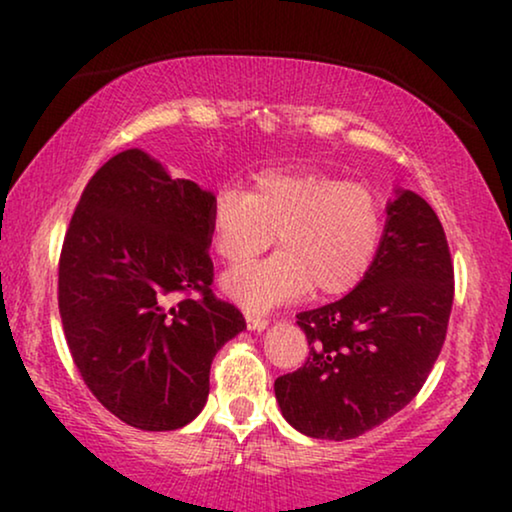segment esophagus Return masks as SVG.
I'll return each instance as SVG.
<instances>
[{"mask_svg":"<svg viewBox=\"0 0 512 512\" xmlns=\"http://www.w3.org/2000/svg\"><path fill=\"white\" fill-rule=\"evenodd\" d=\"M244 319H247V326L251 328V331H265V326H268V319L261 317V314H254V312H247L244 314Z\"/></svg>","mask_w":512,"mask_h":512,"instance_id":"1","label":"esophagus"}]
</instances>
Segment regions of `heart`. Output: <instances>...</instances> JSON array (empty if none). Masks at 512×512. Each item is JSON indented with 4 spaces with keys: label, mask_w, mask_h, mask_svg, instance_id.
Returning a JSON list of instances; mask_svg holds the SVG:
<instances>
[{
    "label": "heart",
    "mask_w": 512,
    "mask_h": 512,
    "mask_svg": "<svg viewBox=\"0 0 512 512\" xmlns=\"http://www.w3.org/2000/svg\"><path fill=\"white\" fill-rule=\"evenodd\" d=\"M275 235L282 251L223 277L226 296L247 310H268L310 289L324 298L356 289L380 254L382 200L359 181L286 167L254 174L249 191H216L209 237L221 261L247 263Z\"/></svg>",
    "instance_id": "b5f03b06"
}]
</instances>
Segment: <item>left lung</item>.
<instances>
[{"mask_svg":"<svg viewBox=\"0 0 512 512\" xmlns=\"http://www.w3.org/2000/svg\"><path fill=\"white\" fill-rule=\"evenodd\" d=\"M452 300V256L436 212L417 193L396 191L363 282L298 314L310 354L275 380L286 422L321 440H349L387 422L424 387Z\"/></svg>","mask_w":512,"mask_h":512,"instance_id":"1","label":"left lung"}]
</instances>
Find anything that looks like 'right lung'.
Returning a JSON list of instances; mask_svg holds the SVG:
<instances>
[{
  "label": "right lung",
  "instance_id": "add662e5",
  "mask_svg": "<svg viewBox=\"0 0 512 512\" xmlns=\"http://www.w3.org/2000/svg\"><path fill=\"white\" fill-rule=\"evenodd\" d=\"M212 200L128 149L93 174L69 221L58 270L67 347L97 401L135 429L198 417L216 352L247 328L209 289ZM172 292L185 298L172 306Z\"/></svg>",
  "mask_w": 512,
  "mask_h": 512
}]
</instances>
